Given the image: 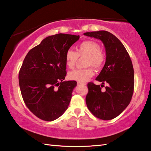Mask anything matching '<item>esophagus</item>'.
I'll use <instances>...</instances> for the list:
<instances>
[{"mask_svg": "<svg viewBox=\"0 0 151 151\" xmlns=\"http://www.w3.org/2000/svg\"><path fill=\"white\" fill-rule=\"evenodd\" d=\"M78 85L80 86H85L86 83H78Z\"/></svg>", "mask_w": 151, "mask_h": 151, "instance_id": "34e87169", "label": "esophagus"}]
</instances>
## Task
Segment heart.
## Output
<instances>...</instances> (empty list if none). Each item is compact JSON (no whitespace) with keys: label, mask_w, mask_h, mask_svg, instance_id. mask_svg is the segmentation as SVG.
Listing matches in <instances>:
<instances>
[{"label":"heart","mask_w":151,"mask_h":151,"mask_svg":"<svg viewBox=\"0 0 151 151\" xmlns=\"http://www.w3.org/2000/svg\"><path fill=\"white\" fill-rule=\"evenodd\" d=\"M78 57H86L85 66H93L95 69H100L105 60V55L101 50L98 42L93 40H86L81 42L76 48V52L69 49L66 52L65 63L68 68H73L77 63ZM94 75V70L91 67L85 69H75L68 73L70 80L78 83H84Z\"/></svg>","instance_id":"obj_1"}]
</instances>
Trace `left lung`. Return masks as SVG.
<instances>
[{
	"label": "left lung",
	"instance_id": "left-lung-1",
	"mask_svg": "<svg viewBox=\"0 0 151 151\" xmlns=\"http://www.w3.org/2000/svg\"><path fill=\"white\" fill-rule=\"evenodd\" d=\"M84 35L103 42L106 62L96 80L102 85L88 83L86 103L97 118L109 121L119 116L129 105L134 91V69L129 53L122 43L105 30L88 32ZM108 84L104 91L101 87Z\"/></svg>",
	"mask_w": 151,
	"mask_h": 151
}]
</instances>
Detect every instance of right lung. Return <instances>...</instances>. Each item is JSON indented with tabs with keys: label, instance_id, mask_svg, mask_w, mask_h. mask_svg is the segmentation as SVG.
Returning a JSON list of instances; mask_svg holds the SVG:
<instances>
[{
	"label": "right lung",
	"instance_id": "add662e5",
	"mask_svg": "<svg viewBox=\"0 0 151 151\" xmlns=\"http://www.w3.org/2000/svg\"><path fill=\"white\" fill-rule=\"evenodd\" d=\"M79 35L57 34L43 39L29 50L19 74L21 94L27 106L38 118L55 121L67 109L75 81H64L66 52Z\"/></svg>",
	"mask_w": 151,
	"mask_h": 151
}]
</instances>
